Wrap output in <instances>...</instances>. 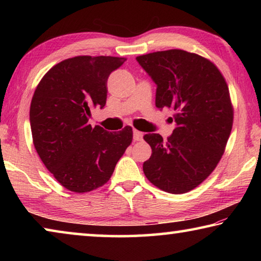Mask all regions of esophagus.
I'll return each mask as SVG.
<instances>
[{"mask_svg":"<svg viewBox=\"0 0 261 261\" xmlns=\"http://www.w3.org/2000/svg\"><path fill=\"white\" fill-rule=\"evenodd\" d=\"M143 139V132H140L138 130H134V140L139 141Z\"/></svg>","mask_w":261,"mask_h":261,"instance_id":"esophagus-1","label":"esophagus"}]
</instances>
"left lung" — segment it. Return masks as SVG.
I'll list each match as a JSON object with an SVG mask.
<instances>
[{
    "label": "left lung",
    "mask_w": 261,
    "mask_h": 261,
    "mask_svg": "<svg viewBox=\"0 0 261 261\" xmlns=\"http://www.w3.org/2000/svg\"><path fill=\"white\" fill-rule=\"evenodd\" d=\"M136 60L155 83V106L173 109L176 123L167 140L144 136L152 148L144 174L163 191L185 193L208 177L226 148L233 118L227 83L211 61L193 53L170 49Z\"/></svg>",
    "instance_id": "8db88e82"
}]
</instances>
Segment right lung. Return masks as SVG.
Returning <instances> with one entry per match:
<instances>
[{
    "label": "right lung",
    "mask_w": 261,
    "mask_h": 261,
    "mask_svg": "<svg viewBox=\"0 0 261 261\" xmlns=\"http://www.w3.org/2000/svg\"><path fill=\"white\" fill-rule=\"evenodd\" d=\"M124 62L113 56L72 57L53 67L35 88L30 108L34 147L70 191L102 187L131 144V126L108 132L88 124L91 109L105 107L109 74Z\"/></svg>",
    "instance_id": "right-lung-1"
}]
</instances>
